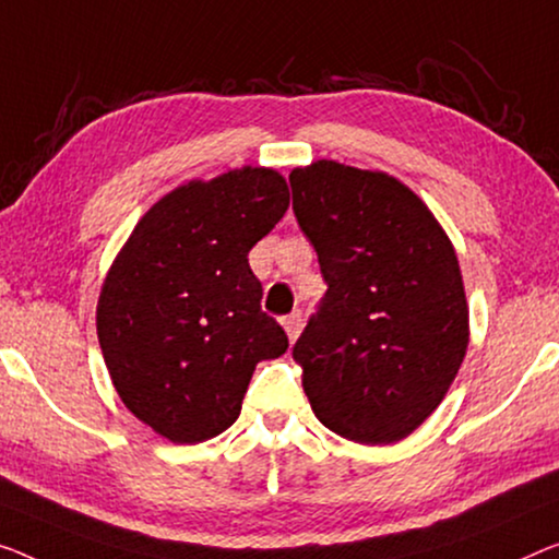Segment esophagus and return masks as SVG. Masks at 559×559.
<instances>
[{"instance_id":"esophagus-1","label":"esophagus","mask_w":559,"mask_h":559,"mask_svg":"<svg viewBox=\"0 0 559 559\" xmlns=\"http://www.w3.org/2000/svg\"><path fill=\"white\" fill-rule=\"evenodd\" d=\"M281 323H283V329H286L288 338H290V341H296L298 333H301V316H298V313H294V316H286V319H283Z\"/></svg>"}]
</instances>
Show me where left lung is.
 Instances as JSON below:
<instances>
[{
	"instance_id": "left-lung-1",
	"label": "left lung",
	"mask_w": 559,
	"mask_h": 559,
	"mask_svg": "<svg viewBox=\"0 0 559 559\" xmlns=\"http://www.w3.org/2000/svg\"><path fill=\"white\" fill-rule=\"evenodd\" d=\"M288 180L329 286L294 346L308 402L338 437L394 444L435 414L469 346L452 240L381 170L316 160Z\"/></svg>"
}]
</instances>
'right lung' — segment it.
Here are the masks:
<instances>
[{
	"label": "right lung",
	"instance_id": "1",
	"mask_svg": "<svg viewBox=\"0 0 559 559\" xmlns=\"http://www.w3.org/2000/svg\"><path fill=\"white\" fill-rule=\"evenodd\" d=\"M271 168L190 180L138 221L107 271L97 338L122 404L175 444L218 437L238 419L255 364L288 336L261 311L248 251L288 211Z\"/></svg>",
	"mask_w": 559,
	"mask_h": 559
}]
</instances>
